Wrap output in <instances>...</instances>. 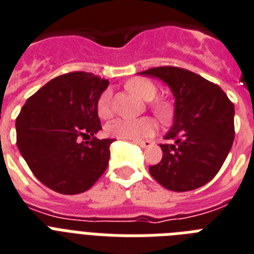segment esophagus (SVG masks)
I'll list each match as a JSON object with an SVG mask.
<instances>
[{
	"label": "esophagus",
	"mask_w": 254,
	"mask_h": 254,
	"mask_svg": "<svg viewBox=\"0 0 254 254\" xmlns=\"http://www.w3.org/2000/svg\"><path fill=\"white\" fill-rule=\"evenodd\" d=\"M134 143H137L138 146H141L142 148H146L148 146H151V141H134Z\"/></svg>",
	"instance_id": "1"
}]
</instances>
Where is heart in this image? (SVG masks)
Listing matches in <instances>:
<instances>
[{
    "label": "heart",
    "instance_id": "1",
    "mask_svg": "<svg viewBox=\"0 0 254 254\" xmlns=\"http://www.w3.org/2000/svg\"><path fill=\"white\" fill-rule=\"evenodd\" d=\"M127 90L135 94L139 99L145 102L154 100L158 94V88L151 80L146 78H134L127 83ZM152 112L159 117L160 120H166L170 116V106L164 102H158L151 104ZM99 117L104 120L109 119L113 115L112 107V92L111 90H106L100 95L96 104ZM155 130V124L151 119L143 117L138 120H127V119H117L109 123L106 127L108 135L121 139H141V138L150 137Z\"/></svg>",
    "mask_w": 254,
    "mask_h": 254
}]
</instances>
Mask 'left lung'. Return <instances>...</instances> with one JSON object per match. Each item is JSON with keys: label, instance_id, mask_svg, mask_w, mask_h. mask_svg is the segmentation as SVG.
Listing matches in <instances>:
<instances>
[{"label": "left lung", "instance_id": "obj_1", "mask_svg": "<svg viewBox=\"0 0 254 254\" xmlns=\"http://www.w3.org/2000/svg\"><path fill=\"white\" fill-rule=\"evenodd\" d=\"M142 75L155 77L175 96V117L160 145L163 158L148 167L166 189L188 191L207 184L223 166L235 138V108L219 86L198 74L174 66L152 67Z\"/></svg>", "mask_w": 254, "mask_h": 254}]
</instances>
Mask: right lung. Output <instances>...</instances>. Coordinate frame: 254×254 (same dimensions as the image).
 <instances>
[{"label":"right lung","mask_w":254,"mask_h":254,"mask_svg":"<svg viewBox=\"0 0 254 254\" xmlns=\"http://www.w3.org/2000/svg\"><path fill=\"white\" fill-rule=\"evenodd\" d=\"M108 79L74 71L53 78L27 99L16 117V146L40 183L61 194L88 190L107 170L115 139L102 129L96 104ZM90 136L87 142L80 137Z\"/></svg>","instance_id":"add662e5"}]
</instances>
